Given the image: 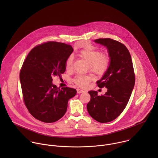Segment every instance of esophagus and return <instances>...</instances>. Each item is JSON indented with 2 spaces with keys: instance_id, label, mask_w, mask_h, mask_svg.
Returning <instances> with one entry per match:
<instances>
[{
  "instance_id": "1",
  "label": "esophagus",
  "mask_w": 158,
  "mask_h": 158,
  "mask_svg": "<svg viewBox=\"0 0 158 158\" xmlns=\"http://www.w3.org/2000/svg\"><path fill=\"white\" fill-rule=\"evenodd\" d=\"M84 93L83 90H81L80 89H77V94H81V93Z\"/></svg>"
}]
</instances>
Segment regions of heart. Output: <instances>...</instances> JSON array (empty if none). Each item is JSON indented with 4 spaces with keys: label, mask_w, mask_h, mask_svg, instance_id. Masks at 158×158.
<instances>
[{
    "label": "heart",
    "mask_w": 158,
    "mask_h": 158,
    "mask_svg": "<svg viewBox=\"0 0 158 158\" xmlns=\"http://www.w3.org/2000/svg\"><path fill=\"white\" fill-rule=\"evenodd\" d=\"M79 56L88 62L89 69L98 75H102L107 70L110 59L107 54L101 53L93 46H89L82 49ZM73 59L72 56L67 58L65 62V69L67 71L73 68ZM92 80L91 75L81 74L75 77L74 82L80 87H84Z\"/></svg>",
    "instance_id": "1"
}]
</instances>
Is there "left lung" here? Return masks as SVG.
I'll return each instance as SVG.
<instances>
[{
  "instance_id": "1",
  "label": "left lung",
  "mask_w": 158,
  "mask_h": 158,
  "mask_svg": "<svg viewBox=\"0 0 158 158\" xmlns=\"http://www.w3.org/2000/svg\"><path fill=\"white\" fill-rule=\"evenodd\" d=\"M94 42L106 48L110 59L107 70L97 81L98 87L107 91L102 96L89 91L91 100L87 104L89 115L98 122L113 121L125 109L135 84V76L130 53L122 43L109 38L98 39Z\"/></svg>"
}]
</instances>
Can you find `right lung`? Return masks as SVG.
<instances>
[{"mask_svg": "<svg viewBox=\"0 0 158 158\" xmlns=\"http://www.w3.org/2000/svg\"><path fill=\"white\" fill-rule=\"evenodd\" d=\"M74 49L70 45L48 42L34 48L20 73L25 104L35 119L47 123L60 119L66 112L68 101L76 94L70 87H57L52 77H61L65 62Z\"/></svg>", "mask_w": 158, "mask_h": 158, "instance_id": "add662e5", "label": "right lung"}]
</instances>
